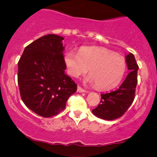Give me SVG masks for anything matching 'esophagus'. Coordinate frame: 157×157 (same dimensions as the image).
I'll use <instances>...</instances> for the list:
<instances>
[{"instance_id": "34e87169", "label": "esophagus", "mask_w": 157, "mask_h": 157, "mask_svg": "<svg viewBox=\"0 0 157 157\" xmlns=\"http://www.w3.org/2000/svg\"><path fill=\"white\" fill-rule=\"evenodd\" d=\"M77 91H78V92H80V93L86 92V90H84L83 89H82V88H81L80 86H78V87H77Z\"/></svg>"}]
</instances>
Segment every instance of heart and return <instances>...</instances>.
Listing matches in <instances>:
<instances>
[{"mask_svg": "<svg viewBox=\"0 0 157 157\" xmlns=\"http://www.w3.org/2000/svg\"><path fill=\"white\" fill-rule=\"evenodd\" d=\"M63 59L68 74L75 78L87 73L89 68L91 75L86 81L97 85L100 89L115 87L122 80L126 69L124 57L98 46L82 47L78 54L72 51L67 52Z\"/></svg>", "mask_w": 157, "mask_h": 157, "instance_id": "obj_1", "label": "heart"}]
</instances>
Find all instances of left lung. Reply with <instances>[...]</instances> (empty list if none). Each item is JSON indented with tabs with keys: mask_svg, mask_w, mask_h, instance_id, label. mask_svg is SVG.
Instances as JSON below:
<instances>
[{
	"mask_svg": "<svg viewBox=\"0 0 157 157\" xmlns=\"http://www.w3.org/2000/svg\"><path fill=\"white\" fill-rule=\"evenodd\" d=\"M125 62L128 69L130 71L128 75L117 89L100 94L101 103L92 110L93 114L97 117L106 120L120 117L134 101L139 66L134 55L131 53L125 56Z\"/></svg>",
	"mask_w": 157,
	"mask_h": 157,
	"instance_id": "obj_1",
	"label": "left lung"
}]
</instances>
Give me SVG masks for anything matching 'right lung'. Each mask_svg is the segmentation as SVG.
Returning a JSON list of instances; mask_svg holds the SVG:
<instances>
[{
  "label": "right lung",
  "instance_id": "right-lung-1",
  "mask_svg": "<svg viewBox=\"0 0 157 157\" xmlns=\"http://www.w3.org/2000/svg\"><path fill=\"white\" fill-rule=\"evenodd\" d=\"M63 37L50 34L25 48L17 71L23 102L33 112L51 117L65 109L77 84L65 73Z\"/></svg>",
  "mask_w": 157,
  "mask_h": 157
}]
</instances>
